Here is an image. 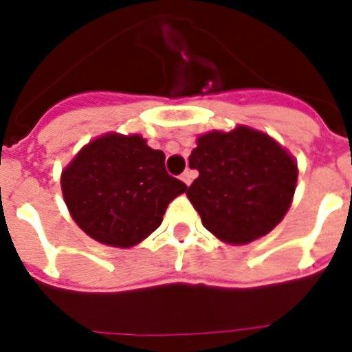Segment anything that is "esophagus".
<instances>
[{
  "instance_id": "34e87169",
  "label": "esophagus",
  "mask_w": 352,
  "mask_h": 352,
  "mask_svg": "<svg viewBox=\"0 0 352 352\" xmlns=\"http://www.w3.org/2000/svg\"><path fill=\"white\" fill-rule=\"evenodd\" d=\"M193 177H195V173H193L192 170H186L181 175V181L184 182V184H188V186H190V184H192V181H193Z\"/></svg>"
}]
</instances>
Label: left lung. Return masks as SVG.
Returning a JSON list of instances; mask_svg holds the SVG:
<instances>
[{
	"mask_svg": "<svg viewBox=\"0 0 352 352\" xmlns=\"http://www.w3.org/2000/svg\"><path fill=\"white\" fill-rule=\"evenodd\" d=\"M186 190L203 225L219 239L245 245L268 234L290 208L298 181L294 159L261 131L239 126L197 138Z\"/></svg>",
	"mask_w": 352,
	"mask_h": 352,
	"instance_id": "obj_1",
	"label": "left lung"
}]
</instances>
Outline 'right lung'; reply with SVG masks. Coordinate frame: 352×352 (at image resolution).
I'll return each mask as SVG.
<instances>
[{
    "instance_id": "1",
    "label": "right lung",
    "mask_w": 352,
    "mask_h": 352,
    "mask_svg": "<svg viewBox=\"0 0 352 352\" xmlns=\"http://www.w3.org/2000/svg\"><path fill=\"white\" fill-rule=\"evenodd\" d=\"M164 159L140 135L111 133L82 148L62 173L63 199L76 225L120 248L146 239L168 204L188 190L166 171Z\"/></svg>"
}]
</instances>
